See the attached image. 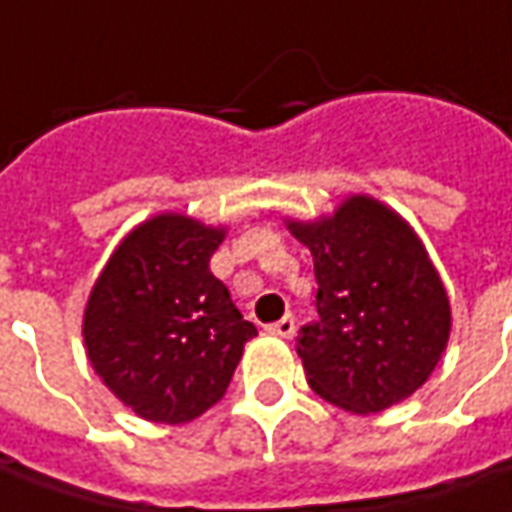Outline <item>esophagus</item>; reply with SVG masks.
<instances>
[{"label":"esophagus","mask_w":512,"mask_h":512,"mask_svg":"<svg viewBox=\"0 0 512 512\" xmlns=\"http://www.w3.org/2000/svg\"><path fill=\"white\" fill-rule=\"evenodd\" d=\"M266 331H269V334H277V337H286V340H289L291 334H294V317H291V314H286V317H280L277 323H269V326H266Z\"/></svg>","instance_id":"1"}]
</instances>
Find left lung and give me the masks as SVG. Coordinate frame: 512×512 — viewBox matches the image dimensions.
Segmentation results:
<instances>
[{"instance_id":"obj_1","label":"left lung","mask_w":512,"mask_h":512,"mask_svg":"<svg viewBox=\"0 0 512 512\" xmlns=\"http://www.w3.org/2000/svg\"><path fill=\"white\" fill-rule=\"evenodd\" d=\"M289 229L311 249L317 277V317L297 331L311 388L351 414L411 397L450 334L448 294L411 226L354 195L334 218Z\"/></svg>"}]
</instances>
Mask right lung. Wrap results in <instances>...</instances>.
Here are the masks:
<instances>
[{"mask_svg":"<svg viewBox=\"0 0 512 512\" xmlns=\"http://www.w3.org/2000/svg\"><path fill=\"white\" fill-rule=\"evenodd\" d=\"M223 229L158 215L121 240L90 291L84 345L101 382L135 414L181 425L226 394L257 334L209 260Z\"/></svg>","mask_w":512,"mask_h":512,"instance_id":"right-lung-1","label":"right lung"}]
</instances>
